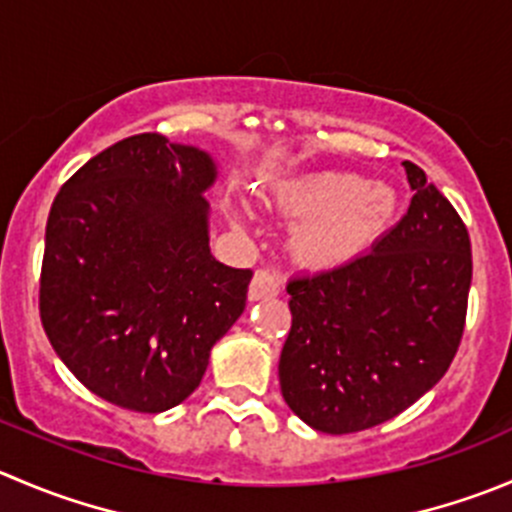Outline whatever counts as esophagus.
<instances>
[{"instance_id": "esophagus-1", "label": "esophagus", "mask_w": 512, "mask_h": 512, "mask_svg": "<svg viewBox=\"0 0 512 512\" xmlns=\"http://www.w3.org/2000/svg\"><path fill=\"white\" fill-rule=\"evenodd\" d=\"M277 295H280V282H277V277L272 275L270 270H257L250 282V290H247L250 302L270 300V297H277Z\"/></svg>"}]
</instances>
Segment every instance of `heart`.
I'll use <instances>...</instances> for the list:
<instances>
[{"label": "heart", "instance_id": "b5f03b06", "mask_svg": "<svg viewBox=\"0 0 512 512\" xmlns=\"http://www.w3.org/2000/svg\"><path fill=\"white\" fill-rule=\"evenodd\" d=\"M290 215L292 252L312 267H332L360 255L388 230L398 210V195L382 182H367L355 172H312L285 182L277 192ZM237 222V212H232Z\"/></svg>", "mask_w": 512, "mask_h": 512}]
</instances>
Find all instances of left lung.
Returning a JSON list of instances; mask_svg holds the SVG:
<instances>
[{
	"mask_svg": "<svg viewBox=\"0 0 512 512\" xmlns=\"http://www.w3.org/2000/svg\"><path fill=\"white\" fill-rule=\"evenodd\" d=\"M410 210L370 252L287 285L282 398L330 435L375 428L448 372L465 327L473 255L463 220L413 162Z\"/></svg>",
	"mask_w": 512,
	"mask_h": 512,
	"instance_id": "left-lung-1",
	"label": "left lung"
}]
</instances>
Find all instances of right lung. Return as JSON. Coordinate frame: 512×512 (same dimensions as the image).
<instances>
[{
	"mask_svg": "<svg viewBox=\"0 0 512 512\" xmlns=\"http://www.w3.org/2000/svg\"><path fill=\"white\" fill-rule=\"evenodd\" d=\"M220 177L210 152L135 135L74 172L44 235L39 312L84 388L135 413H165L202 382L245 310L250 270L210 252Z\"/></svg>",
	"mask_w": 512,
	"mask_h": 512,
	"instance_id": "1",
	"label": "right lung"
}]
</instances>
